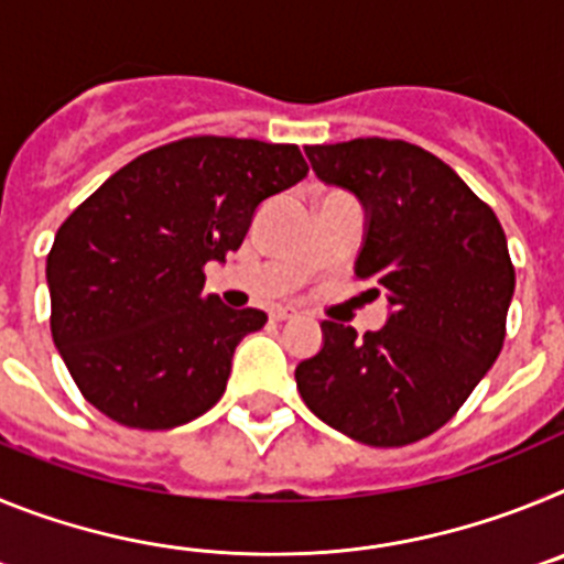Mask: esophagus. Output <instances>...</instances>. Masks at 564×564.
I'll list each match as a JSON object with an SVG mask.
<instances>
[{"mask_svg":"<svg viewBox=\"0 0 564 564\" xmlns=\"http://www.w3.org/2000/svg\"><path fill=\"white\" fill-rule=\"evenodd\" d=\"M271 316L276 318V322H285V318H296L299 311H296V307H276V311H273Z\"/></svg>","mask_w":564,"mask_h":564,"instance_id":"obj_1","label":"esophagus"}]
</instances>
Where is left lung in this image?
<instances>
[{"mask_svg":"<svg viewBox=\"0 0 564 564\" xmlns=\"http://www.w3.org/2000/svg\"><path fill=\"white\" fill-rule=\"evenodd\" d=\"M327 186L364 208L356 276L390 302L358 336L322 322V350L296 367L316 417L367 446L441 430L491 370L506 338L514 265L497 214L426 149L387 138L305 147Z\"/></svg>","mask_w":564,"mask_h":564,"instance_id":"left-lung-1","label":"left lung"}]
</instances>
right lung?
Masks as SVG:
<instances>
[{"label":"right lung","instance_id":"right-lung-1","mask_svg":"<svg viewBox=\"0 0 564 564\" xmlns=\"http://www.w3.org/2000/svg\"><path fill=\"white\" fill-rule=\"evenodd\" d=\"M307 163L293 143L183 138L134 158L69 214L47 253L50 330L82 395L132 430H172L226 392L231 358L265 325L206 288L268 197Z\"/></svg>","mask_w":564,"mask_h":564}]
</instances>
